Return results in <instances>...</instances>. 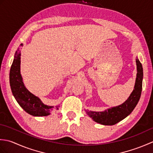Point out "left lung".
I'll return each mask as SVG.
<instances>
[{"instance_id":"obj_1","label":"left lung","mask_w":153,"mask_h":153,"mask_svg":"<svg viewBox=\"0 0 153 153\" xmlns=\"http://www.w3.org/2000/svg\"><path fill=\"white\" fill-rule=\"evenodd\" d=\"M137 64V77H136L134 89L130 96L122 105L112 107L103 112H93L85 110L87 115L94 121L106 126H112L120 122L130 114L140 99L142 91V82L143 72L142 64L139 59H136Z\"/></svg>"}]
</instances>
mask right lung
Segmentation results:
<instances>
[{
	"instance_id": "1",
	"label": "right lung",
	"mask_w": 153,
	"mask_h": 153,
	"mask_svg": "<svg viewBox=\"0 0 153 153\" xmlns=\"http://www.w3.org/2000/svg\"><path fill=\"white\" fill-rule=\"evenodd\" d=\"M23 46V44L20 45ZM20 51H16L10 71V84L13 95L22 108L29 114L34 116H46L58 109V106L45 105L39 98L30 93L25 87L20 74Z\"/></svg>"
}]
</instances>
